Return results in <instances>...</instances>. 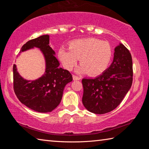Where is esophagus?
<instances>
[{
	"label": "esophagus",
	"mask_w": 149,
	"mask_h": 149,
	"mask_svg": "<svg viewBox=\"0 0 149 149\" xmlns=\"http://www.w3.org/2000/svg\"><path fill=\"white\" fill-rule=\"evenodd\" d=\"M73 79L74 81H77V80H79L80 79V77L77 76V75H73Z\"/></svg>",
	"instance_id": "esophagus-1"
}]
</instances>
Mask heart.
<instances>
[{
    "label": "heart",
    "instance_id": "1",
    "mask_svg": "<svg viewBox=\"0 0 149 149\" xmlns=\"http://www.w3.org/2000/svg\"><path fill=\"white\" fill-rule=\"evenodd\" d=\"M112 50L107 41L96 38L75 40L70 44V49L61 48L58 57L65 68L73 69L80 58V73L89 75L102 74L107 68L112 58Z\"/></svg>",
    "mask_w": 149,
    "mask_h": 149
}]
</instances>
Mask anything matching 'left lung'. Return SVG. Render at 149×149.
Returning a JSON list of instances; mask_svg holds the SVG:
<instances>
[{"instance_id":"left-lung-1","label":"left lung","mask_w":149,"mask_h":149,"mask_svg":"<svg viewBox=\"0 0 149 149\" xmlns=\"http://www.w3.org/2000/svg\"><path fill=\"white\" fill-rule=\"evenodd\" d=\"M112 64L99 76L82 79V102L91 112L103 114L114 110L127 94L133 81V62L130 50L120 44L115 48Z\"/></svg>"}]
</instances>
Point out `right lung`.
<instances>
[{
	"label": "right lung",
	"mask_w": 149,
	"mask_h": 149,
	"mask_svg": "<svg viewBox=\"0 0 149 149\" xmlns=\"http://www.w3.org/2000/svg\"><path fill=\"white\" fill-rule=\"evenodd\" d=\"M37 47L44 54L46 62L45 74L34 81L24 79L13 65L14 90L22 104L38 112H50L56 108L62 100L65 85L73 80L68 70L59 68L60 63L55 52L49 46V35H45L27 41L20 52Z\"/></svg>",
	"instance_id": "1"
}]
</instances>
